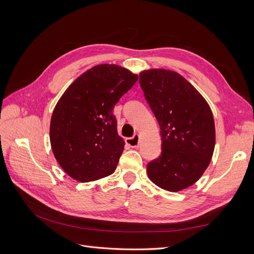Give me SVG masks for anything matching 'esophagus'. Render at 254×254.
Here are the masks:
<instances>
[{
	"label": "esophagus",
	"mask_w": 254,
	"mask_h": 254,
	"mask_svg": "<svg viewBox=\"0 0 254 254\" xmlns=\"http://www.w3.org/2000/svg\"><path fill=\"white\" fill-rule=\"evenodd\" d=\"M126 143L130 146V147L137 148V147H139V144H140V135L135 133L132 137H128V139H126Z\"/></svg>",
	"instance_id": "obj_1"
}]
</instances>
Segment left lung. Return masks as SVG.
I'll return each mask as SVG.
<instances>
[{"label":"left lung","mask_w":254,"mask_h":254,"mask_svg":"<svg viewBox=\"0 0 254 254\" xmlns=\"http://www.w3.org/2000/svg\"><path fill=\"white\" fill-rule=\"evenodd\" d=\"M140 84L162 137V152L147 164L149 179L170 191L193 186L209 166L215 147V124L209 104L174 71H143Z\"/></svg>","instance_id":"8db88e82"}]
</instances>
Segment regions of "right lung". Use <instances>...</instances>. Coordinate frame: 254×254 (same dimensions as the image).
<instances>
[{
    "label": "right lung",
    "instance_id": "1",
    "mask_svg": "<svg viewBox=\"0 0 254 254\" xmlns=\"http://www.w3.org/2000/svg\"><path fill=\"white\" fill-rule=\"evenodd\" d=\"M137 75L115 64L95 65L81 74L54 109L50 140L63 170L80 182L114 173L125 142L118 134L113 108Z\"/></svg>",
    "mask_w": 254,
    "mask_h": 254
}]
</instances>
